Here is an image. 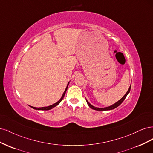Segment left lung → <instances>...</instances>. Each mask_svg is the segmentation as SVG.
<instances>
[{
    "mask_svg": "<svg viewBox=\"0 0 153 153\" xmlns=\"http://www.w3.org/2000/svg\"><path fill=\"white\" fill-rule=\"evenodd\" d=\"M130 89H131V85H130V87H129V89H128V91H127V92L126 94H125V95L123 97V98L120 100L119 101H118L117 103H115V104H114L113 105H112V106H108V107H106V108H96V107H94V106H93L92 105H91L89 102H88V101H87V104H88V105H89L90 107L92 108V109H93V110H98V111H102V110H112V109H114V108H117L118 106H119L120 105H121L123 102V101L125 100V98H126V96L128 94V93L129 92V91H130Z\"/></svg>",
    "mask_w": 153,
    "mask_h": 153,
    "instance_id": "1",
    "label": "left lung"
}]
</instances>
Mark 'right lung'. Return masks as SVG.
Wrapping results in <instances>:
<instances>
[{"label":"right lung","mask_w":153,"mask_h":153,"mask_svg":"<svg viewBox=\"0 0 153 153\" xmlns=\"http://www.w3.org/2000/svg\"><path fill=\"white\" fill-rule=\"evenodd\" d=\"M68 85H69V83L68 84V85H67V87L66 88V89H65V91H64V93H63V94H62V97H61V100H60L59 101H58L57 103H54L53 105H50V106H46V107H41V108H36V107H33V106H30V107H32V108H34V109H36V110H50V109H52V108H53V107H55V106H56L57 105H59L60 103H61V101H62V100L63 99V98H64V95H65V93H66V91H67V89H68Z\"/></svg>","instance_id":"obj_1"}]
</instances>
